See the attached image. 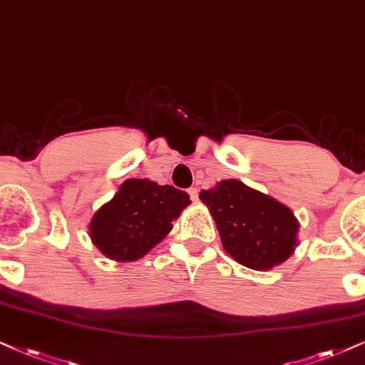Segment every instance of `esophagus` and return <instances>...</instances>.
I'll use <instances>...</instances> for the list:
<instances>
[{"label":"esophagus","mask_w":365,"mask_h":365,"mask_svg":"<svg viewBox=\"0 0 365 365\" xmlns=\"http://www.w3.org/2000/svg\"><path fill=\"white\" fill-rule=\"evenodd\" d=\"M188 195H190L192 202H197V200H198V190H197L195 187H190V188H188Z\"/></svg>","instance_id":"34e87169"}]
</instances>
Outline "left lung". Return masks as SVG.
Listing matches in <instances>:
<instances>
[{
  "instance_id": "left-lung-1",
  "label": "left lung",
  "mask_w": 365,
  "mask_h": 365,
  "mask_svg": "<svg viewBox=\"0 0 365 365\" xmlns=\"http://www.w3.org/2000/svg\"><path fill=\"white\" fill-rule=\"evenodd\" d=\"M200 200L214 217L224 249L239 264L264 271L293 255L298 220L274 198L239 180H222L202 190Z\"/></svg>"
}]
</instances>
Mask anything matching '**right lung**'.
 Listing matches in <instances>:
<instances>
[{
    "label": "right lung",
    "instance_id": "obj_1",
    "mask_svg": "<svg viewBox=\"0 0 365 365\" xmlns=\"http://www.w3.org/2000/svg\"><path fill=\"white\" fill-rule=\"evenodd\" d=\"M190 204L187 192L146 178L126 180L91 220L92 242L114 261H136L172 230Z\"/></svg>",
    "mask_w": 365,
    "mask_h": 365
}]
</instances>
